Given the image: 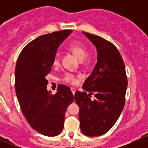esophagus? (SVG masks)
Returning <instances> with one entry per match:
<instances>
[{"instance_id": "obj_1", "label": "esophagus", "mask_w": 148, "mask_h": 148, "mask_svg": "<svg viewBox=\"0 0 148 148\" xmlns=\"http://www.w3.org/2000/svg\"><path fill=\"white\" fill-rule=\"evenodd\" d=\"M71 92H72L73 95H74V94H75V92H76V89H74V88H71Z\"/></svg>"}]
</instances>
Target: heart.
Here are the masks:
<instances>
[{"label": "heart", "mask_w": 148, "mask_h": 148, "mask_svg": "<svg viewBox=\"0 0 148 148\" xmlns=\"http://www.w3.org/2000/svg\"><path fill=\"white\" fill-rule=\"evenodd\" d=\"M69 50L73 52L80 61H83L87 56V49H86V46L81 43L76 42L72 44L69 46ZM59 64V59L58 56H56L53 59V65L58 66ZM77 79H78L77 76L71 74V73H66L64 77V81L66 83L71 84H76L77 82Z\"/></svg>", "instance_id": "heart-1"}]
</instances>
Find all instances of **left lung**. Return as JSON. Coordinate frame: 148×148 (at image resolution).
<instances>
[{"label": "left lung", "instance_id": "1", "mask_svg": "<svg viewBox=\"0 0 148 148\" xmlns=\"http://www.w3.org/2000/svg\"><path fill=\"white\" fill-rule=\"evenodd\" d=\"M82 33L96 47L97 62L84 83V92L77 91L74 98L79 107L82 133L100 136L112 127L123 110L127 79L123 59L115 46L100 36ZM91 94L95 98L91 99Z\"/></svg>", "mask_w": 148, "mask_h": 148}]
</instances>
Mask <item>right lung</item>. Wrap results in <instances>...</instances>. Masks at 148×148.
I'll use <instances>...</instances> for the list:
<instances>
[{"instance_id": "right-lung-1", "label": "right lung", "mask_w": 148, "mask_h": 148, "mask_svg": "<svg viewBox=\"0 0 148 148\" xmlns=\"http://www.w3.org/2000/svg\"><path fill=\"white\" fill-rule=\"evenodd\" d=\"M71 32L63 30L40 36L23 48L16 62L15 89L22 112L31 127L45 136L61 133L66 110L74 101L71 89L64 85L51 95L46 79L58 48Z\"/></svg>"}]
</instances>
